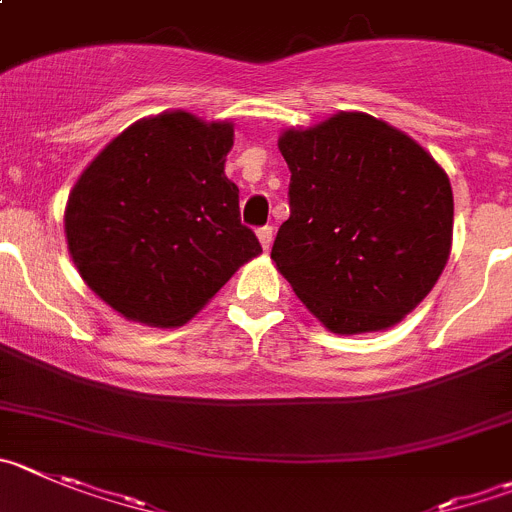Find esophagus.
<instances>
[{"label": "esophagus", "mask_w": 512, "mask_h": 512, "mask_svg": "<svg viewBox=\"0 0 512 512\" xmlns=\"http://www.w3.org/2000/svg\"><path fill=\"white\" fill-rule=\"evenodd\" d=\"M259 241H261V246H264V251H269L271 241H274V228H271V225H261Z\"/></svg>", "instance_id": "1"}]
</instances>
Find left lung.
<instances>
[{
	"mask_svg": "<svg viewBox=\"0 0 512 512\" xmlns=\"http://www.w3.org/2000/svg\"><path fill=\"white\" fill-rule=\"evenodd\" d=\"M289 220L271 259L332 332L386 330L444 271L454 200L447 172L403 131L368 114H337L287 131Z\"/></svg>",
	"mask_w": 512,
	"mask_h": 512,
	"instance_id": "obj_1",
	"label": "left lung"
}]
</instances>
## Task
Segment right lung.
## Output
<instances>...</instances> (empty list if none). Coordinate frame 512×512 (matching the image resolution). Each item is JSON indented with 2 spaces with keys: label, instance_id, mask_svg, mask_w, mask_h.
<instances>
[{
  "label": "right lung",
  "instance_id": "obj_1",
  "mask_svg": "<svg viewBox=\"0 0 512 512\" xmlns=\"http://www.w3.org/2000/svg\"><path fill=\"white\" fill-rule=\"evenodd\" d=\"M231 124L185 111L137 121L75 182L65 236L83 281L129 320L182 325L259 256L223 172Z\"/></svg>",
  "mask_w": 512,
  "mask_h": 512
}]
</instances>
